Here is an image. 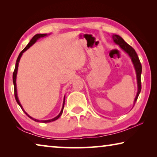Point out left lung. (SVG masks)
I'll return each mask as SVG.
<instances>
[{
    "mask_svg": "<svg viewBox=\"0 0 157 157\" xmlns=\"http://www.w3.org/2000/svg\"><path fill=\"white\" fill-rule=\"evenodd\" d=\"M113 40L115 43L118 45L122 49H123L124 52L128 54L130 58L132 59V63L134 64V68L136 70V78H137V84H138V92L136 94V96L135 98L134 102V104L136 103V100L138 99V97L140 94V92L141 91V82H140V75H141V72H142V66L141 63L140 62V60L139 59V57L136 54L135 50L133 48L132 46H130L128 44H127L125 41L123 40V39L119 35H117V34H113L112 36Z\"/></svg>",
    "mask_w": 157,
    "mask_h": 157,
    "instance_id": "left-lung-1",
    "label": "left lung"
}]
</instances>
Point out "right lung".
Segmentation results:
<instances>
[{"label": "right lung", "mask_w": 157, "mask_h": 157, "mask_svg": "<svg viewBox=\"0 0 157 157\" xmlns=\"http://www.w3.org/2000/svg\"><path fill=\"white\" fill-rule=\"evenodd\" d=\"M47 36V34H36V35H34V36L33 37V39H31V40H30V42H29V44L27 45V46H25V48L23 49V50H22V51H21V52H20L19 55H18V57L17 59V63H16V66H15L14 71V73H13V83H14V96H15V99H16V100H17V103H18V105L20 106L21 108L22 109V110L23 111V112H24V113L26 114V115H27V116L29 117V118H30L31 119H33V121H36V122H41V123H50V122H52V121H56V120H57L58 118H59V117L61 116V115H62V114L63 110V107H64L65 97H64V99H63V102L62 109V110H61V111H60V113H59V115H58L57 116L55 117V118H52V119H50V120H47V121H39V120H36V119H34V118H32L31 116H29L28 114L27 113H26L25 111H24V109H23L22 105H21V103H20V102H19V100H18V96H17V84H16V79H17V71H18V63H19L20 59H21V56H22L23 53L25 51H26V50H27L29 48H30V46H33V44H34V43H35V42L36 41L37 39H39V38H41V37H44V36Z\"/></svg>", "instance_id": "right-lung-1"}]
</instances>
